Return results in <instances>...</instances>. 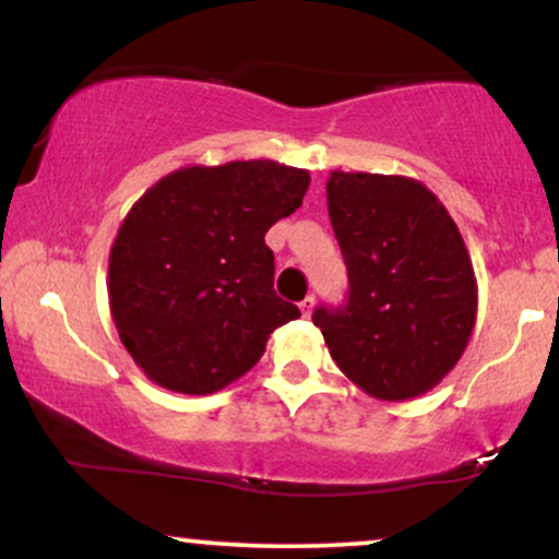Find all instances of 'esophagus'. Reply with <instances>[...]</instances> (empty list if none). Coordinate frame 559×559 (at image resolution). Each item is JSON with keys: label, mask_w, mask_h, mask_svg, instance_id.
Here are the masks:
<instances>
[{"label": "esophagus", "mask_w": 559, "mask_h": 559, "mask_svg": "<svg viewBox=\"0 0 559 559\" xmlns=\"http://www.w3.org/2000/svg\"><path fill=\"white\" fill-rule=\"evenodd\" d=\"M313 306H316V300H313V295H308L306 300L300 302V313L306 316V318H310V313H313Z\"/></svg>", "instance_id": "obj_1"}]
</instances>
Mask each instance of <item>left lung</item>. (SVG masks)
I'll return each instance as SVG.
<instances>
[{"mask_svg": "<svg viewBox=\"0 0 559 559\" xmlns=\"http://www.w3.org/2000/svg\"><path fill=\"white\" fill-rule=\"evenodd\" d=\"M329 217L344 253V306H318L333 361L367 395L408 401L460 361L477 285L460 228L421 182L331 171Z\"/></svg>", "mask_w": 559, "mask_h": 559, "instance_id": "obj_1", "label": "left lung"}]
</instances>
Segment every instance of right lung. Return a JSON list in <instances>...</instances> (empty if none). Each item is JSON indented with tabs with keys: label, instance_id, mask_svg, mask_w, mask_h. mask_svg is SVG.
Instances as JSON below:
<instances>
[{
	"label": "right lung",
	"instance_id": "obj_1",
	"mask_svg": "<svg viewBox=\"0 0 559 559\" xmlns=\"http://www.w3.org/2000/svg\"><path fill=\"white\" fill-rule=\"evenodd\" d=\"M306 169L277 162L187 166L130 207L110 251V313L148 380L207 395L262 359L266 338L300 318L274 293L264 243L302 205Z\"/></svg>",
	"mask_w": 559,
	"mask_h": 559
}]
</instances>
